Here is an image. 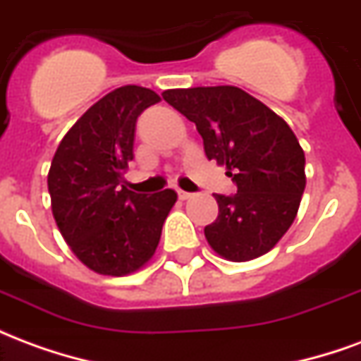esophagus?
<instances>
[{"instance_id":"1","label":"esophagus","mask_w":361,"mask_h":361,"mask_svg":"<svg viewBox=\"0 0 361 361\" xmlns=\"http://www.w3.org/2000/svg\"><path fill=\"white\" fill-rule=\"evenodd\" d=\"M178 195H180L181 201H185V199H191V197H193V193H189V191H181V189H178Z\"/></svg>"}]
</instances>
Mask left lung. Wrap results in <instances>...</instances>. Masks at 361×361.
Here are the masks:
<instances>
[{
    "instance_id": "left-lung-1",
    "label": "left lung",
    "mask_w": 361,
    "mask_h": 361,
    "mask_svg": "<svg viewBox=\"0 0 361 361\" xmlns=\"http://www.w3.org/2000/svg\"><path fill=\"white\" fill-rule=\"evenodd\" d=\"M162 98L193 121L209 160L226 164L238 188L214 195L216 220L204 226L212 250L228 261L271 251L292 226L305 189V157L284 119L238 87L164 90Z\"/></svg>"
}]
</instances>
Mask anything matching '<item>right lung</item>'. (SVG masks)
I'll list each match as a JSON object with an SVG mask.
<instances>
[{"mask_svg":"<svg viewBox=\"0 0 361 361\" xmlns=\"http://www.w3.org/2000/svg\"><path fill=\"white\" fill-rule=\"evenodd\" d=\"M160 96L127 85L77 119L59 142L48 173L51 212L63 240L90 271L123 276L149 261L176 203L173 189L142 195L126 188L137 118Z\"/></svg>","mask_w":361,"mask_h":361,"instance_id":"add662e5","label":"right lung"}]
</instances>
